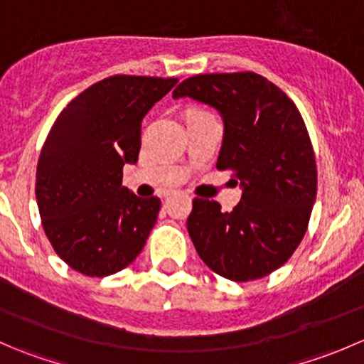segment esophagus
<instances>
[{
    "instance_id": "obj_1",
    "label": "esophagus",
    "mask_w": 364,
    "mask_h": 364,
    "mask_svg": "<svg viewBox=\"0 0 364 364\" xmlns=\"http://www.w3.org/2000/svg\"><path fill=\"white\" fill-rule=\"evenodd\" d=\"M167 196H171V192H168V190H167V192L161 193V197H167Z\"/></svg>"
}]
</instances>
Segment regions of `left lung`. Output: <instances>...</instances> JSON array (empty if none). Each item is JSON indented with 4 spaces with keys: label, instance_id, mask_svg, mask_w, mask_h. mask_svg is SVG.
Returning <instances> with one entry per match:
<instances>
[{
    "label": "left lung",
    "instance_id": "left-lung-1",
    "mask_svg": "<svg viewBox=\"0 0 364 364\" xmlns=\"http://www.w3.org/2000/svg\"><path fill=\"white\" fill-rule=\"evenodd\" d=\"M172 97H190L220 112L216 168L232 171L243 188L230 213L216 200L193 199L186 222L193 247L220 277H267L299 247L317 196L315 153L296 104L253 72L188 77Z\"/></svg>",
    "mask_w": 364,
    "mask_h": 364
}]
</instances>
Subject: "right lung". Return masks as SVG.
I'll return each mask as SVG.
<instances>
[{
	"label": "right lung",
	"instance_id": "add662e5",
	"mask_svg": "<svg viewBox=\"0 0 364 364\" xmlns=\"http://www.w3.org/2000/svg\"><path fill=\"white\" fill-rule=\"evenodd\" d=\"M178 79L112 75L77 95L54 121L36 165V204L47 240L72 269L109 277L144 248L160 211L123 186L142 117Z\"/></svg>",
	"mask_w": 364,
	"mask_h": 364
}]
</instances>
